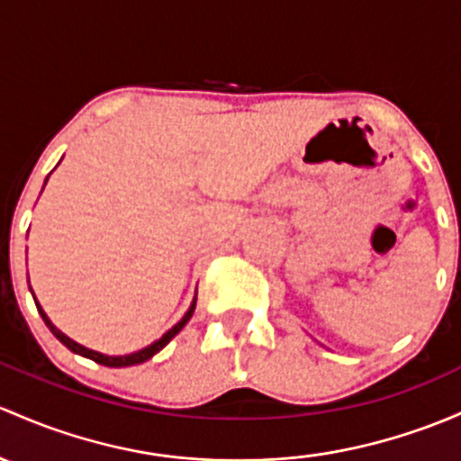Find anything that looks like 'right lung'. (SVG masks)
I'll return each instance as SVG.
<instances>
[{"mask_svg": "<svg viewBox=\"0 0 461 461\" xmlns=\"http://www.w3.org/2000/svg\"><path fill=\"white\" fill-rule=\"evenodd\" d=\"M32 292V289H31ZM32 298H35V294H32ZM35 304H37V309H39V313H41V318H43V322H46V327L50 329L52 331V336L57 338V340L61 342V345H66L68 348H70L72 353H79V356H84V357H90V360H95L96 365H104V366H116V369H119V366H132V365H141V362H145V360H149V357L154 356V353H158L161 351L163 347L167 345L169 340H172L174 336H176L178 331H181L183 327H185L187 322H190V318H192V313H194V309H196V298L192 300V304H190V309H187V313L185 316H183L181 320H178L176 324H174L172 329H169L167 333H163L161 338H158L157 342H152V345L149 347H145V348H141V351H134V353H130V356H105V353H99V351H92V348H86L84 345H79V342H75V340H70V338L66 336V333H61L59 329L55 327V324L50 322V318L46 316V313H43V309H41V304L37 303V298H35Z\"/></svg>", "mask_w": 461, "mask_h": 461, "instance_id": "right-lung-1", "label": "right lung"}]
</instances>
